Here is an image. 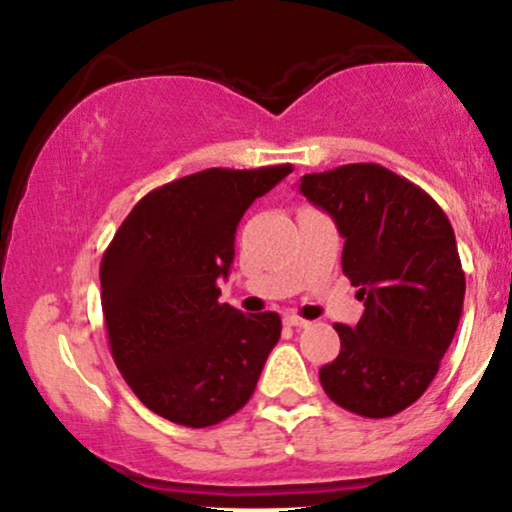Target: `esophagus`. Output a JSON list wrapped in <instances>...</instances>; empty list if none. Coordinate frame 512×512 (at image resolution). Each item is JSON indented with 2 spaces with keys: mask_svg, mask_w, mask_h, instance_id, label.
Listing matches in <instances>:
<instances>
[{
  "mask_svg": "<svg viewBox=\"0 0 512 512\" xmlns=\"http://www.w3.org/2000/svg\"><path fill=\"white\" fill-rule=\"evenodd\" d=\"M284 322H286V325H291V327H308V325H310L308 320H303V317H298L296 313H289V315H286V317H284Z\"/></svg>",
  "mask_w": 512,
  "mask_h": 512,
  "instance_id": "obj_1",
  "label": "esophagus"
}]
</instances>
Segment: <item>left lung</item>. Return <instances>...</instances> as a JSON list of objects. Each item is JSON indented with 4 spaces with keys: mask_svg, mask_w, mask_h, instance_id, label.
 Returning a JSON list of instances; mask_svg holds the SVG:
<instances>
[{
    "mask_svg": "<svg viewBox=\"0 0 512 512\" xmlns=\"http://www.w3.org/2000/svg\"><path fill=\"white\" fill-rule=\"evenodd\" d=\"M298 190L337 223L342 269L366 305L356 327L334 325L342 349L320 383L358 416H395L424 395L460 325L464 272L448 216L378 163L303 175Z\"/></svg>",
    "mask_w": 512,
    "mask_h": 512,
    "instance_id": "8db88e82",
    "label": "left lung"
}]
</instances>
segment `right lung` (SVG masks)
<instances>
[{
    "instance_id": "add662e5",
    "label": "right lung",
    "mask_w": 512,
    "mask_h": 512,
    "mask_svg": "<svg viewBox=\"0 0 512 512\" xmlns=\"http://www.w3.org/2000/svg\"><path fill=\"white\" fill-rule=\"evenodd\" d=\"M291 166L207 168L156 187L117 228L101 262L110 351L146 409L204 428L248 404L281 337L276 313L219 303L236 228Z\"/></svg>"
}]
</instances>
